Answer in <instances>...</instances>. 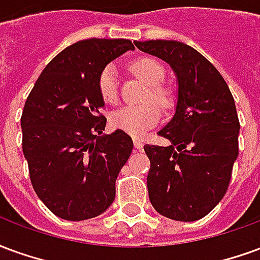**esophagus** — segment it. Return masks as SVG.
Listing matches in <instances>:
<instances>
[{
  "label": "esophagus",
  "mask_w": 260,
  "mask_h": 260,
  "mask_svg": "<svg viewBox=\"0 0 260 260\" xmlns=\"http://www.w3.org/2000/svg\"><path fill=\"white\" fill-rule=\"evenodd\" d=\"M134 145H135L136 149H142L143 147V142L141 139H138V138H134Z\"/></svg>",
  "instance_id": "obj_1"
}]
</instances>
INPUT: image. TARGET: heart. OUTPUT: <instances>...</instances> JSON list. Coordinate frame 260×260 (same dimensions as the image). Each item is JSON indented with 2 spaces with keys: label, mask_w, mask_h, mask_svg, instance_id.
<instances>
[{
  "label": "heart",
  "mask_w": 260,
  "mask_h": 260,
  "mask_svg": "<svg viewBox=\"0 0 260 260\" xmlns=\"http://www.w3.org/2000/svg\"><path fill=\"white\" fill-rule=\"evenodd\" d=\"M131 71L149 86L145 100L152 99L154 103L147 102L135 106H124L111 114L110 122L114 128L139 138L145 135L147 129L153 128L160 119L161 113L155 103L157 102L161 108H170L174 103V97L167 86L161 85L166 71L156 58L139 57L131 62ZM97 87L102 99L108 104H114L118 100L117 71L113 65H107L102 69L97 79Z\"/></svg>",
  "instance_id": "heart-1"
}]
</instances>
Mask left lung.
Wrapping results in <instances>:
<instances>
[{"label": "left lung", "instance_id": "8db88e82", "mask_svg": "<svg viewBox=\"0 0 260 260\" xmlns=\"http://www.w3.org/2000/svg\"><path fill=\"white\" fill-rule=\"evenodd\" d=\"M163 59L177 75L174 117L158 131L170 146L145 145L150 160L149 199L156 212L177 221H195L227 192L238 157L240 121L229 86L195 48L175 40L135 42Z\"/></svg>", "mask_w": 260, "mask_h": 260}]
</instances>
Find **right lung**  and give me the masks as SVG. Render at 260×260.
Returning <instances> with one entry per match:
<instances>
[{"instance_id":"obj_1","label":"right lung","mask_w":260,"mask_h":260,"mask_svg":"<svg viewBox=\"0 0 260 260\" xmlns=\"http://www.w3.org/2000/svg\"><path fill=\"white\" fill-rule=\"evenodd\" d=\"M135 50L126 39H87L62 50L43 69L23 107L22 147L33 189L71 221L111 206L115 180L134 142L124 131L103 135L107 118L97 79L108 62Z\"/></svg>"}]
</instances>
